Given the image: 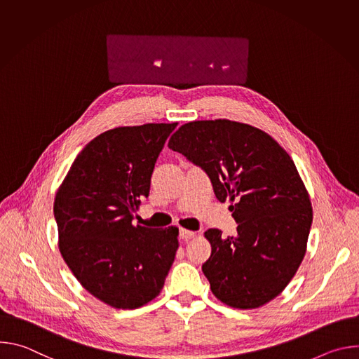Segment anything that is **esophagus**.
Wrapping results in <instances>:
<instances>
[{"label":"esophagus","instance_id":"1","mask_svg":"<svg viewBox=\"0 0 359 359\" xmlns=\"http://www.w3.org/2000/svg\"><path fill=\"white\" fill-rule=\"evenodd\" d=\"M179 236H180V238H182V240H190V238H193V237L196 236V233H194V231H191V230L180 229V231H179Z\"/></svg>","mask_w":359,"mask_h":359}]
</instances>
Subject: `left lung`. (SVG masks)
<instances>
[{
	"label": "left lung",
	"instance_id": "8db88e82",
	"mask_svg": "<svg viewBox=\"0 0 359 359\" xmlns=\"http://www.w3.org/2000/svg\"><path fill=\"white\" fill-rule=\"evenodd\" d=\"M169 147L209 175L238 223L234 237L204 233L212 254L201 270L212 292L238 310L274 299L295 276L313 223L310 194L288 153L262 129L229 119L184 123Z\"/></svg>",
	"mask_w": 359,
	"mask_h": 359
}]
</instances>
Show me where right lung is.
Wrapping results in <instances>:
<instances>
[{
    "label": "right lung",
    "mask_w": 359,
    "mask_h": 359,
    "mask_svg": "<svg viewBox=\"0 0 359 359\" xmlns=\"http://www.w3.org/2000/svg\"><path fill=\"white\" fill-rule=\"evenodd\" d=\"M177 123L122 126L92 139L57 190L61 255L81 285L118 310L155 299L179 248V229L133 226L166 139Z\"/></svg>",
    "instance_id": "1"
}]
</instances>
